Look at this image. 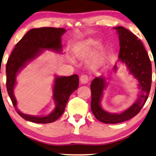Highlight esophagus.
<instances>
[{"label":"esophagus","instance_id":"esophagus-1","mask_svg":"<svg viewBox=\"0 0 156 156\" xmlns=\"http://www.w3.org/2000/svg\"><path fill=\"white\" fill-rule=\"evenodd\" d=\"M80 82L82 84H87L89 82V77L87 75H82L80 76Z\"/></svg>","mask_w":156,"mask_h":156}]
</instances>
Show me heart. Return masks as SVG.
<instances>
[{"mask_svg": "<svg viewBox=\"0 0 156 156\" xmlns=\"http://www.w3.org/2000/svg\"><path fill=\"white\" fill-rule=\"evenodd\" d=\"M99 45V42L94 39H89L82 42L75 51V56L77 58H85L92 52L94 49ZM104 61V55L101 51H98L93 55L91 59V65L94 67L99 66Z\"/></svg>", "mask_w": 156, "mask_h": 156, "instance_id": "1", "label": "heart"}]
</instances>
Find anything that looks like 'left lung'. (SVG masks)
<instances>
[{"label": "left lung", "mask_w": 156, "mask_h": 156, "mask_svg": "<svg viewBox=\"0 0 156 156\" xmlns=\"http://www.w3.org/2000/svg\"><path fill=\"white\" fill-rule=\"evenodd\" d=\"M119 34L120 51L119 59L126 66L130 73L138 82L140 94L129 108L120 114H112L102 108L101 101L106 86L105 78L96 77L91 82V108L96 119L104 123H118L136 116L146 103L150 93L152 82V67L148 55L138 37L123 27H114ZM117 69L114 66V70Z\"/></svg>", "instance_id": "left-lung-1"}]
</instances>
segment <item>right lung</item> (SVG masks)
<instances>
[{
  "mask_svg": "<svg viewBox=\"0 0 156 156\" xmlns=\"http://www.w3.org/2000/svg\"><path fill=\"white\" fill-rule=\"evenodd\" d=\"M66 33L64 28L45 27L31 29L16 44L6 64V88L16 112L25 120L37 123H48L57 120L65 112L70 95L78 88L77 74L69 76H55L53 87L55 109L45 116H36L21 113L17 108V101L13 89L16 84V76L30 62L43 52L42 50H50L61 52L62 50L61 37Z\"/></svg>",
  "mask_w": 156,
  "mask_h": 156,
  "instance_id": "obj_1",
  "label": "right lung"
}]
</instances>
